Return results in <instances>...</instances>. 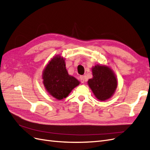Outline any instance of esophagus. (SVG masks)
Masks as SVG:
<instances>
[{"mask_svg": "<svg viewBox=\"0 0 150 150\" xmlns=\"http://www.w3.org/2000/svg\"><path fill=\"white\" fill-rule=\"evenodd\" d=\"M79 78H80V80H81V82L82 83H84V77L83 76H81L79 77Z\"/></svg>", "mask_w": 150, "mask_h": 150, "instance_id": "34e87169", "label": "esophagus"}]
</instances>
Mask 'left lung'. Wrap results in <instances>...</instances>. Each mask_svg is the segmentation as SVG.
<instances>
[{
	"instance_id": "8db88e82",
	"label": "left lung",
	"mask_w": 150,
	"mask_h": 150,
	"mask_svg": "<svg viewBox=\"0 0 150 150\" xmlns=\"http://www.w3.org/2000/svg\"><path fill=\"white\" fill-rule=\"evenodd\" d=\"M93 78L88 81L95 96L100 101H106L114 94L117 81L115 74L106 66L96 65L92 68Z\"/></svg>"
}]
</instances>
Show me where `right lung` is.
<instances>
[{"instance_id":"1","label":"right lung","mask_w":150,"mask_h":150,"mask_svg":"<svg viewBox=\"0 0 150 150\" xmlns=\"http://www.w3.org/2000/svg\"><path fill=\"white\" fill-rule=\"evenodd\" d=\"M42 79L47 91L58 100L66 98L79 84V81L68 74L64 59L60 56L49 62L43 71Z\"/></svg>"}]
</instances>
